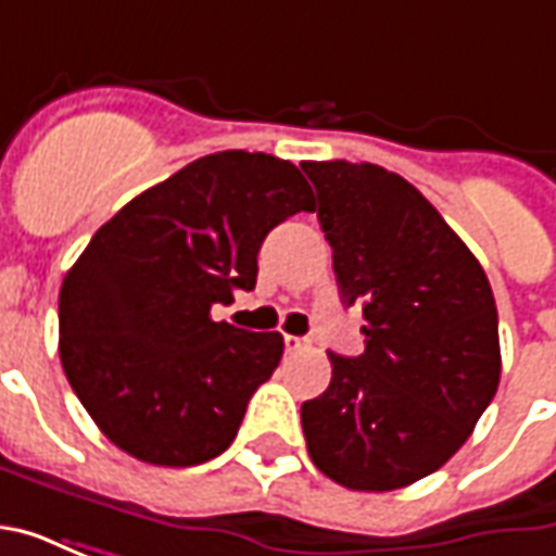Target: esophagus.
<instances>
[{
	"mask_svg": "<svg viewBox=\"0 0 556 556\" xmlns=\"http://www.w3.org/2000/svg\"><path fill=\"white\" fill-rule=\"evenodd\" d=\"M282 342H286V351H289V354H294V351H303L306 345H309V339L306 337H289V333L282 337Z\"/></svg>",
	"mask_w": 556,
	"mask_h": 556,
	"instance_id": "esophagus-1",
	"label": "esophagus"
}]
</instances>
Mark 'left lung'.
<instances>
[{
	"label": "left lung",
	"mask_w": 556,
	"mask_h": 556,
	"mask_svg": "<svg viewBox=\"0 0 556 556\" xmlns=\"http://www.w3.org/2000/svg\"><path fill=\"white\" fill-rule=\"evenodd\" d=\"M303 172L342 303H361L366 318V351L330 354V387L303 402L306 450L345 489H405L458 453L497 393L489 277L396 172L349 160L303 163Z\"/></svg>",
	"instance_id": "left-lung-1"
}]
</instances>
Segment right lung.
<instances>
[{"label": "right lung", "instance_id": "add662e5", "mask_svg": "<svg viewBox=\"0 0 556 556\" xmlns=\"http://www.w3.org/2000/svg\"><path fill=\"white\" fill-rule=\"evenodd\" d=\"M313 207L289 160L217 151L94 231L59 291V357L118 450L160 467L229 450L282 337L214 321L211 309L253 291L267 231Z\"/></svg>", "mask_w": 556, "mask_h": 556}]
</instances>
